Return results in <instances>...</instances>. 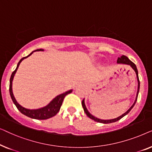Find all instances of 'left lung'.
Returning <instances> with one entry per match:
<instances>
[{
  "mask_svg": "<svg viewBox=\"0 0 152 152\" xmlns=\"http://www.w3.org/2000/svg\"><path fill=\"white\" fill-rule=\"evenodd\" d=\"M117 62L118 64H127V65H129L131 66V67H132L133 69L134 70V71L136 72V76H137V80H138V91H137V95H136V100H135L134 104H133L132 107L129 109L126 112V113H124V114H122L121 116H120V117H118L117 118H115V119H112V120H101V119H99V118H97L94 117V116L91 115V114L89 113L88 111V110L86 108V106L84 104V99H83L82 102V107H83V109H84V111L85 113H86V115L88 116V118H90L91 119H92L93 120H95V121H96L97 122H100V123H104V124H109V123H112V122H117L118 120L121 119L124 117V116H125L126 114L129 113V111L131 110L132 109V108L134 107L135 104H136V101H137V99H138V93H139V89H140V81H139V78H138V70H137V68H136V66L135 65L134 63H133V62L131 61V60L129 59L127 57H126L125 55H122L121 57H118V59L117 60Z\"/></svg>",
  "mask_w": 152,
  "mask_h": 152,
  "instance_id": "obj_1",
  "label": "left lung"
}]
</instances>
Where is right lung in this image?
I'll list each match as a JSON object with an SVG mask.
<instances>
[{"instance_id": "1", "label": "right lung", "mask_w": 152, "mask_h": 152, "mask_svg": "<svg viewBox=\"0 0 152 152\" xmlns=\"http://www.w3.org/2000/svg\"><path fill=\"white\" fill-rule=\"evenodd\" d=\"M43 50H42V49H39V50H37L36 51H43ZM32 53H31L30 55L27 56V57H23L22 59L20 60L19 62L18 63L17 67H16L15 70H14V71L12 73L11 77H10V96H11L12 101H13L14 104L16 105V108H17V109H18V111H19L21 113L24 114L25 115L28 116V117H29V118H33V119L46 120V119H48V118H52V117H53V116H55L56 114H57L58 112L59 111L60 108H61V106L62 104V102H63L64 97H65L66 95L69 94V93H71L72 90L68 91H67V92L62 93V94L58 95V96L56 97L48 105L46 106V107H43V108H41V109H36V110H30V109H25L24 107H21V106H20L19 104L17 102H16V100L14 97L13 93H12V80H13L14 75H15L16 70H17L20 62H21L24 59H26V58L28 57L29 56L32 55Z\"/></svg>"}]
</instances>
